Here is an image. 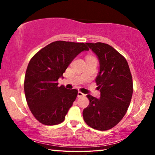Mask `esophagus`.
<instances>
[{
    "mask_svg": "<svg viewBox=\"0 0 155 155\" xmlns=\"http://www.w3.org/2000/svg\"><path fill=\"white\" fill-rule=\"evenodd\" d=\"M82 96H84V94L82 93V92L80 91L78 92V97H82Z\"/></svg>",
    "mask_w": 155,
    "mask_h": 155,
    "instance_id": "obj_1",
    "label": "esophagus"
}]
</instances>
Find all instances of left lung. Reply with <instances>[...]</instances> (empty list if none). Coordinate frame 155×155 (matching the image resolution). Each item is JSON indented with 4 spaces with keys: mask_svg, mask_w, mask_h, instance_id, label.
<instances>
[{
    "mask_svg": "<svg viewBox=\"0 0 155 155\" xmlns=\"http://www.w3.org/2000/svg\"><path fill=\"white\" fill-rule=\"evenodd\" d=\"M97 55L100 70L95 79L101 97L87 95L90 104L84 120L92 128L107 130L114 127L127 111L133 95V79L127 60L107 44L86 43Z\"/></svg>",
    "mask_w": 155,
    "mask_h": 155,
    "instance_id": "8db88e82",
    "label": "left lung"
}]
</instances>
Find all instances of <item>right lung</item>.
<instances>
[{"label": "right lung", "mask_w": 155, "mask_h": 155, "mask_svg": "<svg viewBox=\"0 0 155 155\" xmlns=\"http://www.w3.org/2000/svg\"><path fill=\"white\" fill-rule=\"evenodd\" d=\"M89 49L84 43L57 41L41 49L30 60L24 90L30 110L46 125L63 122L76 100L78 90L58 86V79L73 60Z\"/></svg>", "instance_id": "add662e5"}]
</instances>
